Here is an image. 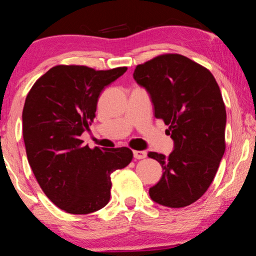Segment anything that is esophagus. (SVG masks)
<instances>
[{"instance_id":"34e87169","label":"esophagus","mask_w":256,"mask_h":256,"mask_svg":"<svg viewBox=\"0 0 256 256\" xmlns=\"http://www.w3.org/2000/svg\"><path fill=\"white\" fill-rule=\"evenodd\" d=\"M132 155H134V158L136 160H142L146 157V152H142V150H135V152H132Z\"/></svg>"}]
</instances>
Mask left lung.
Here are the masks:
<instances>
[{"mask_svg":"<svg viewBox=\"0 0 256 256\" xmlns=\"http://www.w3.org/2000/svg\"><path fill=\"white\" fill-rule=\"evenodd\" d=\"M132 76L174 141L169 156L148 152L164 170L150 198L168 208L191 205L211 185L225 152L226 110L218 84L208 68L177 54L138 65Z\"/></svg>","mask_w":256,"mask_h":256,"instance_id":"left-lung-1","label":"left lung"}]
</instances>
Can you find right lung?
I'll return each mask as SVG.
<instances>
[{"label":"right lung","mask_w":256,"mask_h":256,"mask_svg":"<svg viewBox=\"0 0 256 256\" xmlns=\"http://www.w3.org/2000/svg\"><path fill=\"white\" fill-rule=\"evenodd\" d=\"M127 71L58 65L40 76L24 104L26 156L46 197L72 214L102 208L110 198V174L132 160L129 148L90 149L80 136L96 118L104 87Z\"/></svg>","instance_id":"1"}]
</instances>
